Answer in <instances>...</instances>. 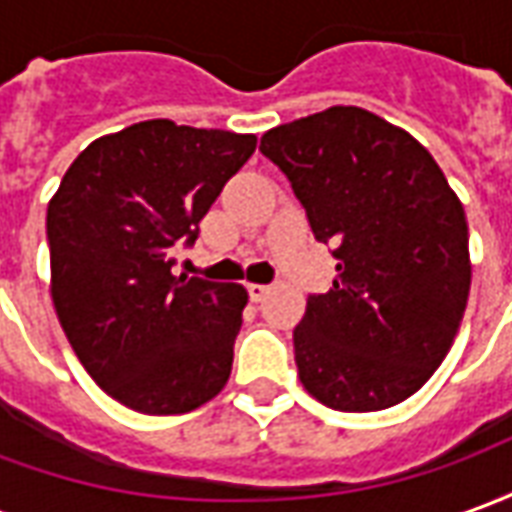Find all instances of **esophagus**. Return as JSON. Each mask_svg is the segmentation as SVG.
<instances>
[{"label":"esophagus","instance_id":"obj_1","mask_svg":"<svg viewBox=\"0 0 512 512\" xmlns=\"http://www.w3.org/2000/svg\"><path fill=\"white\" fill-rule=\"evenodd\" d=\"M268 285H257V282H249V285H246V293H249V299L252 301H263L266 299V293H268Z\"/></svg>","mask_w":512,"mask_h":512}]
</instances>
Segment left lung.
<instances>
[{"instance_id":"left-lung-1","label":"left lung","mask_w":512,"mask_h":512,"mask_svg":"<svg viewBox=\"0 0 512 512\" xmlns=\"http://www.w3.org/2000/svg\"><path fill=\"white\" fill-rule=\"evenodd\" d=\"M260 153L332 246L337 277L293 332L304 389L337 411H381L425 384L461 326L469 227L439 164L403 128L332 106L271 128Z\"/></svg>"}]
</instances>
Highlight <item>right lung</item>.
I'll use <instances>...</instances> for the list:
<instances>
[{
  "label": "right lung",
  "mask_w": 512,
  "mask_h": 512,
  "mask_svg": "<svg viewBox=\"0 0 512 512\" xmlns=\"http://www.w3.org/2000/svg\"><path fill=\"white\" fill-rule=\"evenodd\" d=\"M255 147V134L145 120L84 147L49 202L62 332L95 384L139 414H186L230 378L246 290L172 266Z\"/></svg>",
  "instance_id": "1"
}]
</instances>
